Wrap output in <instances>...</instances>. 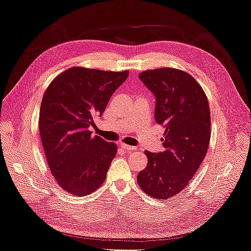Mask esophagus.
<instances>
[{
    "label": "esophagus",
    "instance_id": "34e87169",
    "mask_svg": "<svg viewBox=\"0 0 251 251\" xmlns=\"http://www.w3.org/2000/svg\"><path fill=\"white\" fill-rule=\"evenodd\" d=\"M121 148H123L124 150H126V151H136L137 150V148H135V147H131V146H127V144H125V143H121Z\"/></svg>",
    "mask_w": 251,
    "mask_h": 251
}]
</instances>
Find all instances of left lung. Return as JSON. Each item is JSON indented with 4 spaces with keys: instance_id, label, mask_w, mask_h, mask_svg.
Listing matches in <instances>:
<instances>
[{
    "instance_id": "obj_1",
    "label": "left lung",
    "mask_w": 251,
    "mask_h": 251,
    "mask_svg": "<svg viewBox=\"0 0 251 251\" xmlns=\"http://www.w3.org/2000/svg\"><path fill=\"white\" fill-rule=\"evenodd\" d=\"M156 97L155 120L164 127V151H146L148 165L138 185L151 198L166 200L184 191L207 154L210 112L206 94L191 74L159 68L139 74Z\"/></svg>"
}]
</instances>
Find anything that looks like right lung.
Instances as JSON below:
<instances>
[{
  "label": "right lung",
  "mask_w": 251,
  "mask_h": 251,
  "mask_svg": "<svg viewBox=\"0 0 251 251\" xmlns=\"http://www.w3.org/2000/svg\"><path fill=\"white\" fill-rule=\"evenodd\" d=\"M128 76L123 72L72 67L53 79L40 109V135L56 183L73 196L92 194L105 180L117 146L92 136L111 96Z\"/></svg>",
  "instance_id": "add662e5"
}]
</instances>
